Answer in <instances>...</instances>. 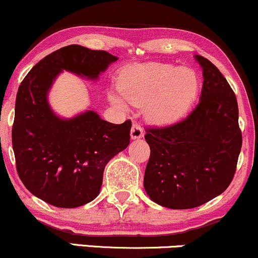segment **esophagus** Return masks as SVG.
Returning a JSON list of instances; mask_svg holds the SVG:
<instances>
[{"label": "esophagus", "mask_w": 258, "mask_h": 258, "mask_svg": "<svg viewBox=\"0 0 258 258\" xmlns=\"http://www.w3.org/2000/svg\"><path fill=\"white\" fill-rule=\"evenodd\" d=\"M144 129L139 125L138 123H134L132 126V132H130V136H132L133 140H136V139L144 138Z\"/></svg>", "instance_id": "obj_1"}]
</instances>
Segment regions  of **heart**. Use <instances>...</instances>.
I'll use <instances>...</instances> for the list:
<instances>
[{
  "instance_id": "obj_1",
  "label": "heart",
  "mask_w": 258,
  "mask_h": 258,
  "mask_svg": "<svg viewBox=\"0 0 258 258\" xmlns=\"http://www.w3.org/2000/svg\"><path fill=\"white\" fill-rule=\"evenodd\" d=\"M117 87L130 104L145 106V114L151 123L169 125L182 118L195 102L199 78L195 70L187 66L150 62L124 68ZM108 98L117 107L126 108L119 96L110 94Z\"/></svg>"
}]
</instances>
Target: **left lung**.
<instances>
[{"instance_id":"8db88e82","label":"left lung","mask_w":258,"mask_h":258,"mask_svg":"<svg viewBox=\"0 0 258 258\" xmlns=\"http://www.w3.org/2000/svg\"><path fill=\"white\" fill-rule=\"evenodd\" d=\"M195 57L204 78L199 104L181 122L145 135L151 148L145 190L169 209L201 207L225 192L241 150L234 92L213 62Z\"/></svg>"}]
</instances>
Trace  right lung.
<instances>
[{"mask_svg":"<svg viewBox=\"0 0 258 258\" xmlns=\"http://www.w3.org/2000/svg\"><path fill=\"white\" fill-rule=\"evenodd\" d=\"M118 57L78 44L60 48L30 70L15 100L12 144L17 171L33 196L57 208H77L100 193L106 164L128 147L132 122L112 124L88 110L56 116L48 93L60 72L98 80Z\"/></svg>","mask_w":258,"mask_h":258,"instance_id":"right-lung-1","label":"right lung"}]
</instances>
